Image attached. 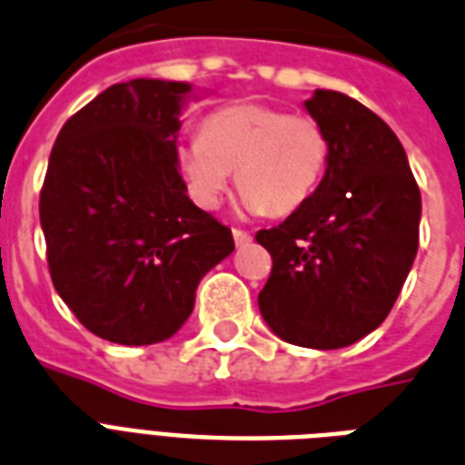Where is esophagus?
Segmentation results:
<instances>
[{
    "label": "esophagus",
    "instance_id": "obj_1",
    "mask_svg": "<svg viewBox=\"0 0 465 465\" xmlns=\"http://www.w3.org/2000/svg\"><path fill=\"white\" fill-rule=\"evenodd\" d=\"M232 237H235L237 247H242V244H247L252 240L250 232H247V230H240V228H232Z\"/></svg>",
    "mask_w": 465,
    "mask_h": 465
}]
</instances>
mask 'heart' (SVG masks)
I'll use <instances>...</instances> for the list:
<instances>
[{
	"instance_id": "b5f03b06",
	"label": "heart",
	"mask_w": 465,
	"mask_h": 465,
	"mask_svg": "<svg viewBox=\"0 0 465 465\" xmlns=\"http://www.w3.org/2000/svg\"><path fill=\"white\" fill-rule=\"evenodd\" d=\"M330 160L325 128L311 116L264 104H230L211 111L201 135L182 138L174 162L192 201L221 208L237 172L240 206L252 215L293 213L322 182Z\"/></svg>"
}]
</instances>
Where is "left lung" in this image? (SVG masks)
I'll return each instance as SVG.
<instances>
[{"mask_svg":"<svg viewBox=\"0 0 465 465\" xmlns=\"http://www.w3.org/2000/svg\"><path fill=\"white\" fill-rule=\"evenodd\" d=\"M305 109L330 140L311 199L259 230L272 254L259 311L283 341L354 344L388 318L420 242L422 199L408 154L383 118L351 96L315 89Z\"/></svg>","mask_w":465,"mask_h":465,"instance_id":"left-lung-1","label":"left lung"}]
</instances>
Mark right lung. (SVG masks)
<instances>
[{
    "label": "right lung",
    "instance_id": "add662e5",
    "mask_svg": "<svg viewBox=\"0 0 465 465\" xmlns=\"http://www.w3.org/2000/svg\"><path fill=\"white\" fill-rule=\"evenodd\" d=\"M192 84L131 79L57 133L41 189L53 286L102 340H169L196 286L235 250L232 232L189 196L174 162Z\"/></svg>",
    "mask_w": 465,
    "mask_h": 465
}]
</instances>
